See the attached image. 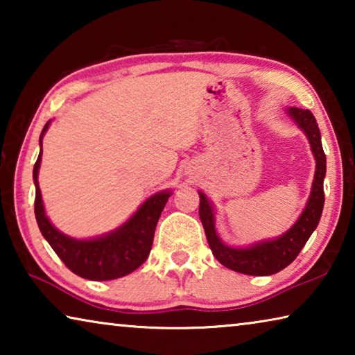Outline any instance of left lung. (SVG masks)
<instances>
[{"instance_id": "8db88e82", "label": "left lung", "mask_w": 355, "mask_h": 355, "mask_svg": "<svg viewBox=\"0 0 355 355\" xmlns=\"http://www.w3.org/2000/svg\"><path fill=\"white\" fill-rule=\"evenodd\" d=\"M291 119L296 122L300 130L307 135L311 152L316 159V172L313 186H311V194L307 207L304 213L300 214L299 220L294 224L285 235L274 239V241H266L254 245L249 249H233L228 248L220 241L219 236L216 235L214 228V214L213 208L207 200V197L199 192L200 205L199 216L205 228V235L208 239L209 249L220 264L232 271L248 274V275H271L285 269L288 264L294 261V258L299 255L305 243L309 241L318 222L321 219L322 208H324V177H326V155H324L321 133L318 128L316 119L311 111L299 110V107H290L288 110Z\"/></svg>"}]
</instances>
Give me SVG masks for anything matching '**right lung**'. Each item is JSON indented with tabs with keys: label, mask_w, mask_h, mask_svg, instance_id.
Listing matches in <instances>:
<instances>
[{
	"label": "right lung",
	"mask_w": 355,
	"mask_h": 355,
	"mask_svg": "<svg viewBox=\"0 0 355 355\" xmlns=\"http://www.w3.org/2000/svg\"><path fill=\"white\" fill-rule=\"evenodd\" d=\"M48 128V122L42 130V137ZM42 148L39 158L34 164V184L35 200L34 213L42 235L56 252L58 257L64 261L71 272L89 280H112L123 277L133 272L147 260L152 250L155 228L163 211L169 192H158L142 203L127 224H123L116 232L91 241H78V239L65 236L50 224L45 216L44 203L37 182V173L40 167Z\"/></svg>",
	"instance_id": "right-lung-1"
}]
</instances>
